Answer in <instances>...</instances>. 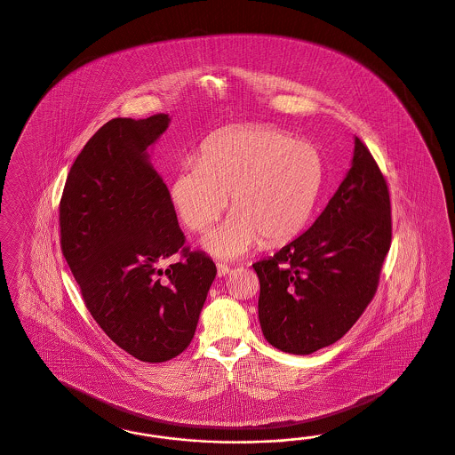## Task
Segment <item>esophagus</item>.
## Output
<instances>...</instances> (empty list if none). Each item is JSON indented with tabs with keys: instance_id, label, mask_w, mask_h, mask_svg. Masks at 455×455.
<instances>
[{
	"instance_id": "34e87169",
	"label": "esophagus",
	"mask_w": 455,
	"mask_h": 455,
	"mask_svg": "<svg viewBox=\"0 0 455 455\" xmlns=\"http://www.w3.org/2000/svg\"><path fill=\"white\" fill-rule=\"evenodd\" d=\"M232 268L230 267L227 266V264H219L217 266V272H219V277H225L228 272H230Z\"/></svg>"
}]
</instances>
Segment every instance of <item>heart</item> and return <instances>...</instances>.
Listing matches in <instances>:
<instances>
[{
    "label": "heart",
    "instance_id": "b5f03b06",
    "mask_svg": "<svg viewBox=\"0 0 455 455\" xmlns=\"http://www.w3.org/2000/svg\"><path fill=\"white\" fill-rule=\"evenodd\" d=\"M324 159L311 142L270 125H245L204 144L198 163L176 172L172 200L181 221L204 232L228 206L234 213L204 238L220 259H236L298 236L313 217L324 183Z\"/></svg>",
    "mask_w": 455,
    "mask_h": 455
}]
</instances>
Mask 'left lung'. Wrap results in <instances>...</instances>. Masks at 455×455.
Returning a JSON list of instances; mask_svg holds the SVG:
<instances>
[{"instance_id": "left-lung-1", "label": "left lung", "mask_w": 455, "mask_h": 455, "mask_svg": "<svg viewBox=\"0 0 455 455\" xmlns=\"http://www.w3.org/2000/svg\"><path fill=\"white\" fill-rule=\"evenodd\" d=\"M392 245L387 180L355 138L351 168L313 225L259 260V319L267 341L311 355L341 339L375 296Z\"/></svg>"}]
</instances>
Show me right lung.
<instances>
[{"mask_svg":"<svg viewBox=\"0 0 455 455\" xmlns=\"http://www.w3.org/2000/svg\"><path fill=\"white\" fill-rule=\"evenodd\" d=\"M168 114L117 117L80 151L60 200L62 253L95 323L131 356L172 360L188 347L217 267L189 251L148 148ZM182 260L163 271L174 252Z\"/></svg>","mask_w":455,"mask_h":455,"instance_id":"1","label":"right lung"}]
</instances>
